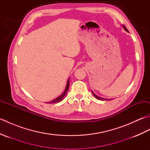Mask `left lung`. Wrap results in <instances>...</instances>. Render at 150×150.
I'll return each instance as SVG.
<instances>
[{
    "label": "left lung",
    "instance_id": "left-lung-1",
    "mask_svg": "<svg viewBox=\"0 0 150 150\" xmlns=\"http://www.w3.org/2000/svg\"><path fill=\"white\" fill-rule=\"evenodd\" d=\"M122 27H123V28L124 29V30L125 31H126L127 32H128V30H127V28L124 26V25H122ZM92 93H93V95H94V97L96 98H97V99H98V100H110L111 99L110 98H103V97H98V96H97V95H95L94 93H93V91H92Z\"/></svg>",
    "mask_w": 150,
    "mask_h": 150
}]
</instances>
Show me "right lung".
Wrapping results in <instances>:
<instances>
[{
    "label": "right lung",
    "instance_id": "right-lung-1",
    "mask_svg": "<svg viewBox=\"0 0 150 150\" xmlns=\"http://www.w3.org/2000/svg\"><path fill=\"white\" fill-rule=\"evenodd\" d=\"M69 86V78L68 79V81H67V84H66V86L65 90H64V91H63V93L61 95H60V96H59L58 97H57L56 98H55V99H53V100H52V101H50V102H47V103H50V104L57 103H59V102L62 100L63 98H64V97L66 96V95L67 93V91H68Z\"/></svg>",
    "mask_w": 150,
    "mask_h": 150
}]
</instances>
